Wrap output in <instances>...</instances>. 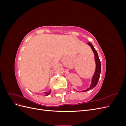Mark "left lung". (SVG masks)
Returning <instances> with one entry per match:
<instances>
[{
	"label": "left lung",
	"instance_id": "obj_1",
	"mask_svg": "<svg viewBox=\"0 0 126 126\" xmlns=\"http://www.w3.org/2000/svg\"><path fill=\"white\" fill-rule=\"evenodd\" d=\"M88 45L91 48L94 53V59H95V62H96V70H95L94 74L92 78V80H91V83L90 87L88 88H87V89H86L85 90H83L82 91H87L89 90L93 89L94 87L96 86V85L98 83L99 79L100 72H101L100 61L99 60V58L97 52L96 50V49L94 48L93 45L91 43H88Z\"/></svg>",
	"mask_w": 126,
	"mask_h": 126
}]
</instances>
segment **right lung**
I'll return each mask as SVG.
<instances>
[{"instance_id":"right-lung-1","label":"right lung","mask_w":126,"mask_h":126,"mask_svg":"<svg viewBox=\"0 0 126 126\" xmlns=\"http://www.w3.org/2000/svg\"><path fill=\"white\" fill-rule=\"evenodd\" d=\"M50 92H51V90H49V92H48V93L46 92V93H45V94H46V96H48V95H49V94H50Z\"/></svg>"}]
</instances>
